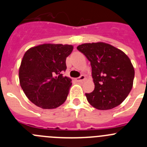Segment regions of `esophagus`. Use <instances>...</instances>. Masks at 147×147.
I'll use <instances>...</instances> for the list:
<instances>
[{"label": "esophagus", "instance_id": "esophagus-1", "mask_svg": "<svg viewBox=\"0 0 147 147\" xmlns=\"http://www.w3.org/2000/svg\"><path fill=\"white\" fill-rule=\"evenodd\" d=\"M85 80V75H81V76H80L79 78H76V80L78 81V82H81V81H83Z\"/></svg>", "mask_w": 147, "mask_h": 147}]
</instances>
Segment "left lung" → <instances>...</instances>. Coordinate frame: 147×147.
<instances>
[{"instance_id":"left-lung-1","label":"left lung","mask_w":147,"mask_h":147,"mask_svg":"<svg viewBox=\"0 0 147 147\" xmlns=\"http://www.w3.org/2000/svg\"><path fill=\"white\" fill-rule=\"evenodd\" d=\"M78 50L90 62L95 89L85 93L92 106L109 110L120 105L133 87L134 68L127 55L103 42L79 45Z\"/></svg>"}]
</instances>
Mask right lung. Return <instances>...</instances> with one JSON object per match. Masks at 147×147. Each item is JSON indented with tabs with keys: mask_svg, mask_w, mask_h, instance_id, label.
<instances>
[{
	"mask_svg": "<svg viewBox=\"0 0 147 147\" xmlns=\"http://www.w3.org/2000/svg\"><path fill=\"white\" fill-rule=\"evenodd\" d=\"M72 50V45L44 44L26 52L18 75L21 88L31 102L44 109L56 108L65 102L72 80L62 73Z\"/></svg>",
	"mask_w": 147,
	"mask_h": 147,
	"instance_id": "obj_1",
	"label": "right lung"
}]
</instances>
